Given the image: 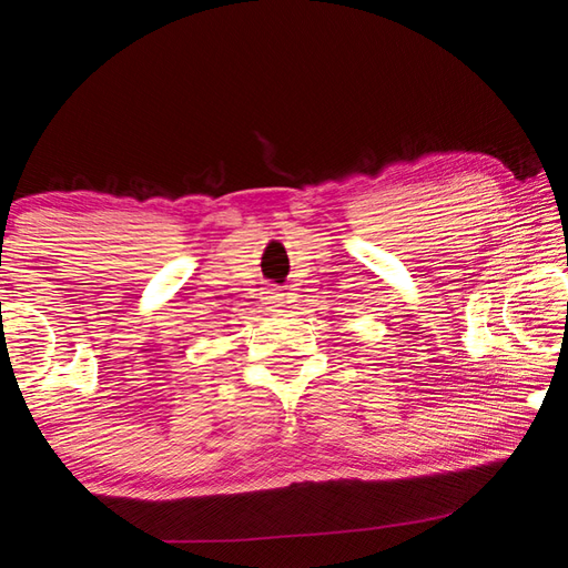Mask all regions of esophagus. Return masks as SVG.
Segmentation results:
<instances>
[{"label":"esophagus","mask_w":568,"mask_h":568,"mask_svg":"<svg viewBox=\"0 0 568 568\" xmlns=\"http://www.w3.org/2000/svg\"><path fill=\"white\" fill-rule=\"evenodd\" d=\"M265 301H267V305H271V307H281V305L285 303V293H281V291H271V295H267Z\"/></svg>","instance_id":"1"}]
</instances>
